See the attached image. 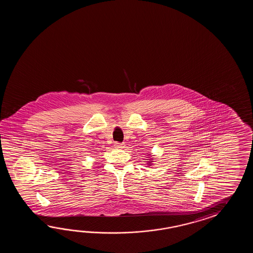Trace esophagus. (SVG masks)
Wrapping results in <instances>:
<instances>
[{
    "mask_svg": "<svg viewBox=\"0 0 253 253\" xmlns=\"http://www.w3.org/2000/svg\"><path fill=\"white\" fill-rule=\"evenodd\" d=\"M114 145H115L116 148H119V149H123L125 147V144H121V143H118V142H116Z\"/></svg>",
    "mask_w": 253,
    "mask_h": 253,
    "instance_id": "obj_1",
    "label": "esophagus"
}]
</instances>
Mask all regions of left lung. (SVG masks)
Returning a JSON list of instances; mask_svg holds the SVG:
<instances>
[{"label":"left lung","mask_w":253,"mask_h":253,"mask_svg":"<svg viewBox=\"0 0 253 253\" xmlns=\"http://www.w3.org/2000/svg\"><path fill=\"white\" fill-rule=\"evenodd\" d=\"M147 156H148V158H149V159H146V160H148L146 165H147V167H151V166H153V162H154L153 160H154V158L152 157L150 154H149V155H147Z\"/></svg>","instance_id":"8db88e82"}]
</instances>
